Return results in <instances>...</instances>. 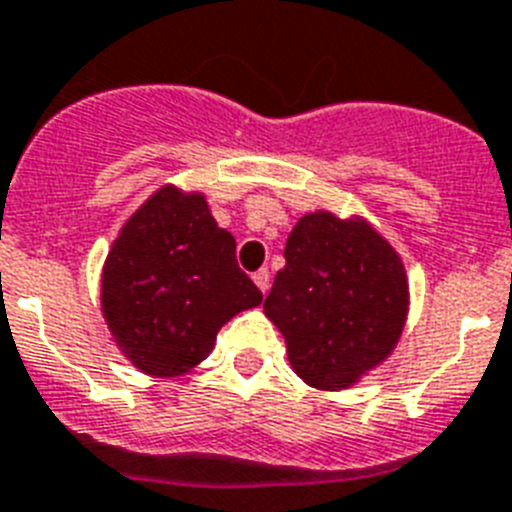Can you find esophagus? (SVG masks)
Here are the masks:
<instances>
[{
    "label": "esophagus",
    "mask_w": 512,
    "mask_h": 512,
    "mask_svg": "<svg viewBox=\"0 0 512 512\" xmlns=\"http://www.w3.org/2000/svg\"><path fill=\"white\" fill-rule=\"evenodd\" d=\"M252 281H255V286L260 288L262 293H268V288H270V273L265 268L262 270H257L255 275H252Z\"/></svg>",
    "instance_id": "esophagus-1"
}]
</instances>
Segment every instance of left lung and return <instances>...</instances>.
Returning a JSON list of instances; mask_svg holds the SVG:
<instances>
[{"label":"left lung","instance_id":"1","mask_svg":"<svg viewBox=\"0 0 512 512\" xmlns=\"http://www.w3.org/2000/svg\"><path fill=\"white\" fill-rule=\"evenodd\" d=\"M293 373L342 391L394 353L410 314V281L394 244L363 213H304L288 234L286 268L265 299Z\"/></svg>","mask_w":512,"mask_h":512}]
</instances>
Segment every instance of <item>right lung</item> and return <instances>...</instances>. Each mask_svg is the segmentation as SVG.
I'll list each match as a JSON object with an SVG mask.
<instances>
[{
	"mask_svg": "<svg viewBox=\"0 0 512 512\" xmlns=\"http://www.w3.org/2000/svg\"><path fill=\"white\" fill-rule=\"evenodd\" d=\"M234 250L206 195L175 182H164L123 221L102 262L100 311L136 371L154 379L195 371L221 327L262 304Z\"/></svg>",
	"mask_w": 512,
	"mask_h": 512,
	"instance_id": "right-lung-1",
	"label": "right lung"
}]
</instances>
